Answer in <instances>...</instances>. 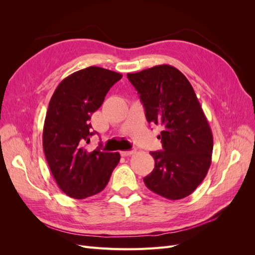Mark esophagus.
I'll return each instance as SVG.
<instances>
[{
    "label": "esophagus",
    "mask_w": 255,
    "mask_h": 255,
    "mask_svg": "<svg viewBox=\"0 0 255 255\" xmlns=\"http://www.w3.org/2000/svg\"><path fill=\"white\" fill-rule=\"evenodd\" d=\"M134 153H135V151H121V152H120V155L123 156V157H127V156L133 155Z\"/></svg>",
    "instance_id": "1"
}]
</instances>
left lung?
Returning a JSON list of instances; mask_svg holds the SVG:
<instances>
[{"label": "left lung", "instance_id": "8db88e82", "mask_svg": "<svg viewBox=\"0 0 255 255\" xmlns=\"http://www.w3.org/2000/svg\"><path fill=\"white\" fill-rule=\"evenodd\" d=\"M128 79L139 95L149 123L160 126L164 151L150 152L155 160L145 186L169 200L189 196L210 169L213 134L191 84L181 71L159 65Z\"/></svg>", "mask_w": 255, "mask_h": 255}]
</instances>
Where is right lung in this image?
<instances>
[{
    "instance_id": "add662e5",
    "label": "right lung",
    "mask_w": 255,
    "mask_h": 255,
    "mask_svg": "<svg viewBox=\"0 0 255 255\" xmlns=\"http://www.w3.org/2000/svg\"><path fill=\"white\" fill-rule=\"evenodd\" d=\"M122 74L100 67L76 71L60 82L50 100L42 144L50 170L61 191L85 199L102 191L110 181L120 154L87 151L91 115Z\"/></svg>"
}]
</instances>
